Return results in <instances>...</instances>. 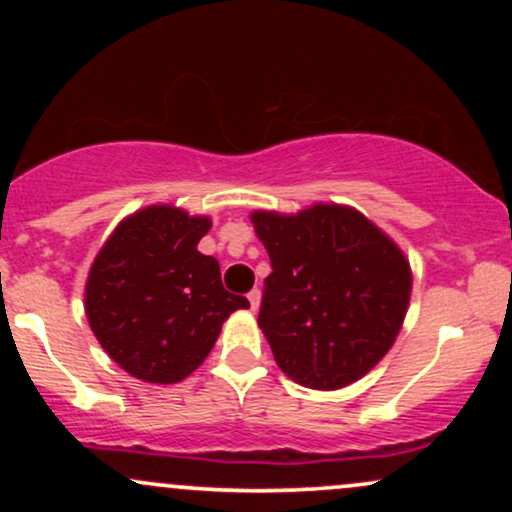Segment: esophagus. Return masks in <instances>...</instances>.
Returning <instances> with one entry per match:
<instances>
[{
    "label": "esophagus",
    "instance_id": "obj_1",
    "mask_svg": "<svg viewBox=\"0 0 512 512\" xmlns=\"http://www.w3.org/2000/svg\"><path fill=\"white\" fill-rule=\"evenodd\" d=\"M248 301H250L252 313H255V310L260 308V301H262V293H260V289H252V291L248 293Z\"/></svg>",
    "mask_w": 512,
    "mask_h": 512
}]
</instances>
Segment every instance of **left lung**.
I'll return each mask as SVG.
<instances>
[{
	"instance_id": "8db88e82",
	"label": "left lung",
	"mask_w": 512,
	"mask_h": 512,
	"mask_svg": "<svg viewBox=\"0 0 512 512\" xmlns=\"http://www.w3.org/2000/svg\"><path fill=\"white\" fill-rule=\"evenodd\" d=\"M250 219L272 262L257 325L279 368L313 390L356 383L402 330L411 296L404 252L342 204Z\"/></svg>"
}]
</instances>
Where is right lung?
<instances>
[{"label":"right lung","instance_id":"right-lung-1","mask_svg":"<svg viewBox=\"0 0 512 512\" xmlns=\"http://www.w3.org/2000/svg\"><path fill=\"white\" fill-rule=\"evenodd\" d=\"M207 216L154 204L105 240L86 281V317L108 356L144 383L185 380L248 298L228 293L219 262L202 255Z\"/></svg>","mask_w":512,"mask_h":512}]
</instances>
